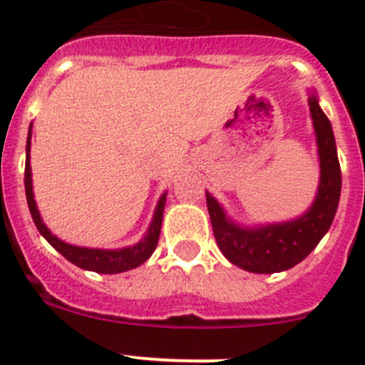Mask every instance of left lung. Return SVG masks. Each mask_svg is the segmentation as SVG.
I'll return each mask as SVG.
<instances>
[{"label": "left lung", "mask_w": 365, "mask_h": 365, "mask_svg": "<svg viewBox=\"0 0 365 365\" xmlns=\"http://www.w3.org/2000/svg\"><path fill=\"white\" fill-rule=\"evenodd\" d=\"M307 102L320 164L318 188L307 210L287 221L241 225L206 190V206L219 250L230 263L247 272L274 274L298 265L327 234L336 214L341 173L333 125L322 111L314 89H309Z\"/></svg>", "instance_id": "8db88e82"}]
</instances>
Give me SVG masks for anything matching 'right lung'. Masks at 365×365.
I'll return each mask as SVG.
<instances>
[{
	"label": "right lung",
	"mask_w": 365,
	"mask_h": 365,
	"mask_svg": "<svg viewBox=\"0 0 365 365\" xmlns=\"http://www.w3.org/2000/svg\"><path fill=\"white\" fill-rule=\"evenodd\" d=\"M31 138H32V122L29 125L27 135V146H25V195H27V205L31 210L32 221L36 225L38 232L43 235L45 240L49 241L53 248H56L58 252L62 254L67 261H71L73 265L80 267L83 270H93L98 274H120L125 270L137 269L146 259H150L151 254L155 252L157 243H159L160 227H163L164 219V206H166V195L164 192L157 201L155 206L153 217H151L150 227H148L146 234L140 237L135 245L122 248H89V247H76V245H69L66 241L58 240L56 235L47 228V225L41 219L38 205L34 201V192H32V170H31Z\"/></svg>",
	"instance_id": "obj_1"
}]
</instances>
